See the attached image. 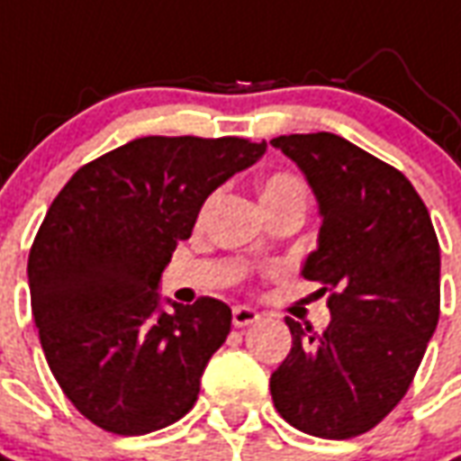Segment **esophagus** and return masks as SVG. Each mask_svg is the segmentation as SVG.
Returning a JSON list of instances; mask_svg holds the SVG:
<instances>
[{
  "instance_id": "1",
  "label": "esophagus",
  "mask_w": 461,
  "mask_h": 461,
  "mask_svg": "<svg viewBox=\"0 0 461 461\" xmlns=\"http://www.w3.org/2000/svg\"><path fill=\"white\" fill-rule=\"evenodd\" d=\"M259 321V313L249 306H237V309L231 311V323L237 326V329H244V326H251V323H257Z\"/></svg>"
}]
</instances>
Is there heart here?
Returning <instances> with one entry per match:
<instances>
[{"mask_svg":"<svg viewBox=\"0 0 461 461\" xmlns=\"http://www.w3.org/2000/svg\"><path fill=\"white\" fill-rule=\"evenodd\" d=\"M291 200H306V187H303V182L294 172H271V175H267L261 180V202H264V210L279 207V204Z\"/></svg>","mask_w":461,"mask_h":461,"instance_id":"b5f03b06","label":"heart"}]
</instances>
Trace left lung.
<instances>
[{"instance_id":"left-lung-1","label":"left lung","mask_w":461,"mask_h":461,"mask_svg":"<svg viewBox=\"0 0 461 461\" xmlns=\"http://www.w3.org/2000/svg\"><path fill=\"white\" fill-rule=\"evenodd\" d=\"M319 200V249L303 279L329 294L323 333L286 319L291 350L271 373L279 415L301 432L350 439L405 397L439 321V241L405 175L333 132L271 140Z\"/></svg>"}]
</instances>
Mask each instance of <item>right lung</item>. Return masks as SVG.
<instances>
[{
    "label": "right lung",
    "mask_w": 461,
    "mask_h": 461,
    "mask_svg": "<svg viewBox=\"0 0 461 461\" xmlns=\"http://www.w3.org/2000/svg\"><path fill=\"white\" fill-rule=\"evenodd\" d=\"M267 152L247 138H138L78 167L29 251L39 340L56 383L95 427L148 435L177 422L227 340L231 309H160L158 281L212 192Z\"/></svg>",
    "instance_id": "add662e5"
}]
</instances>
